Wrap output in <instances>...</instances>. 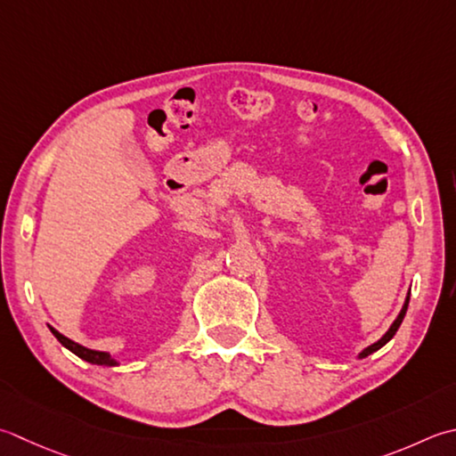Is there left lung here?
<instances>
[{
    "label": "left lung",
    "instance_id": "8db88e82",
    "mask_svg": "<svg viewBox=\"0 0 456 456\" xmlns=\"http://www.w3.org/2000/svg\"><path fill=\"white\" fill-rule=\"evenodd\" d=\"M407 306H409V297H407V300H405V305H403V308H401V312H399V316H397V320H395V322L394 324H391V328L387 330V332H386V336H383L381 338V340L379 342H376V344H371L370 347H365V350L360 354L362 355V358H365V355H370V354H373V352H376V350H379V347L381 346H386L389 340H391V338H394L395 336V332H397V328L401 326V322H403V318H405V312H407Z\"/></svg>",
    "mask_w": 456,
    "mask_h": 456
}]
</instances>
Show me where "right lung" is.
Returning <instances> with one entry per match:
<instances>
[{
	"instance_id": "obj_1",
	"label": "right lung",
	"mask_w": 456,
	"mask_h": 456,
	"mask_svg": "<svg viewBox=\"0 0 456 456\" xmlns=\"http://www.w3.org/2000/svg\"><path fill=\"white\" fill-rule=\"evenodd\" d=\"M51 332H53V336L57 338V340L67 347V350H70L73 354H77L78 358H83L85 362H91V363H96V365H116V362L110 358L109 354L106 352H96V350H88V347H85V346H78L77 342H73V340H69V338H65L62 334H59L55 328H51Z\"/></svg>"
}]
</instances>
